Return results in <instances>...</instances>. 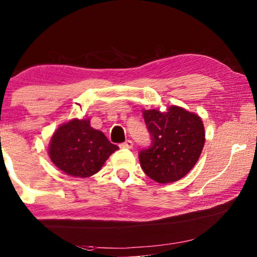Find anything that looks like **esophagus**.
<instances>
[{"label": "esophagus", "instance_id": "obj_1", "mask_svg": "<svg viewBox=\"0 0 257 257\" xmlns=\"http://www.w3.org/2000/svg\"><path fill=\"white\" fill-rule=\"evenodd\" d=\"M133 146H134L133 141H130V140H127V141H125V142L120 144L121 148H127V149H132Z\"/></svg>", "mask_w": 257, "mask_h": 257}]
</instances>
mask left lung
Here are the masks:
<instances>
[{
    "instance_id": "left-lung-1",
    "label": "left lung",
    "mask_w": 257,
    "mask_h": 257,
    "mask_svg": "<svg viewBox=\"0 0 257 257\" xmlns=\"http://www.w3.org/2000/svg\"><path fill=\"white\" fill-rule=\"evenodd\" d=\"M151 135V146L140 151L143 171L155 182L168 184L185 177L199 160L205 144V129L197 114L170 106L143 110Z\"/></svg>"
}]
</instances>
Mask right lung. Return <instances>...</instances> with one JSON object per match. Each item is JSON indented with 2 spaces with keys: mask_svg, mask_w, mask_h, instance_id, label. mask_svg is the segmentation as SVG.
Here are the masks:
<instances>
[{
  "mask_svg": "<svg viewBox=\"0 0 257 257\" xmlns=\"http://www.w3.org/2000/svg\"><path fill=\"white\" fill-rule=\"evenodd\" d=\"M117 149L102 132L91 127L89 118H73L61 124L52 135L49 156L66 175L87 178L99 172Z\"/></svg>",
  "mask_w": 257,
  "mask_h": 257,
  "instance_id": "1",
  "label": "right lung"
}]
</instances>
